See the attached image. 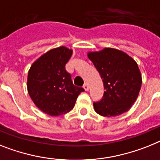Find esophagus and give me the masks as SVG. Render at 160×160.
<instances>
[{"instance_id":"1","label":"esophagus","mask_w":160,"mask_h":160,"mask_svg":"<svg viewBox=\"0 0 160 160\" xmlns=\"http://www.w3.org/2000/svg\"><path fill=\"white\" fill-rule=\"evenodd\" d=\"M83 88L85 89V91H87V92H88V90H89V86H88V83H85V84L83 85Z\"/></svg>"}]
</instances>
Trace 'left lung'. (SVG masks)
Segmentation results:
<instances>
[{
  "label": "left lung",
  "instance_id": "obj_1",
  "mask_svg": "<svg viewBox=\"0 0 160 160\" xmlns=\"http://www.w3.org/2000/svg\"><path fill=\"white\" fill-rule=\"evenodd\" d=\"M88 56L101 74L105 89L101 101L93 103L95 111L104 117H115L128 111L142 87L137 62L123 51L113 48L88 52Z\"/></svg>",
  "mask_w": 160,
  "mask_h": 160
}]
</instances>
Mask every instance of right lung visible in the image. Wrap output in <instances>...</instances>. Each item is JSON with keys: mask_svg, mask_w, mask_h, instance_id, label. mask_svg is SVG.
<instances>
[{"mask_svg": "<svg viewBox=\"0 0 160 160\" xmlns=\"http://www.w3.org/2000/svg\"><path fill=\"white\" fill-rule=\"evenodd\" d=\"M72 51L59 47L47 51L30 67L27 88L32 101L42 112L51 116L68 113L74 107L82 88L73 85L65 70Z\"/></svg>", "mask_w": 160, "mask_h": 160, "instance_id": "1", "label": "right lung"}]
</instances>
